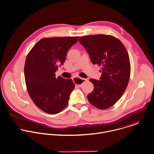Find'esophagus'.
Here are the masks:
<instances>
[{"label":"esophagus","mask_w":154,"mask_h":154,"mask_svg":"<svg viewBox=\"0 0 154 154\" xmlns=\"http://www.w3.org/2000/svg\"><path fill=\"white\" fill-rule=\"evenodd\" d=\"M73 81L74 83H75L77 85L76 86L79 88H80L83 84V83L86 82L88 81L87 79H83V78H80V77H75L73 79Z\"/></svg>","instance_id":"1"}]
</instances>
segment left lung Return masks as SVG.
<instances>
[{
  "label": "left lung",
  "mask_w": 154,
  "mask_h": 154,
  "mask_svg": "<svg viewBox=\"0 0 154 154\" xmlns=\"http://www.w3.org/2000/svg\"><path fill=\"white\" fill-rule=\"evenodd\" d=\"M79 42L86 49L93 64L101 66L99 80L91 79L94 85L88 95L89 102L100 109L114 105L125 91L130 79V63L123 43L109 35L82 36Z\"/></svg>",
  "instance_id": "1"
}]
</instances>
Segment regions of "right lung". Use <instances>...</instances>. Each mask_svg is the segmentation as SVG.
<instances>
[{
	"label": "right lung",
	"mask_w": 154,
	"mask_h": 154,
	"mask_svg": "<svg viewBox=\"0 0 154 154\" xmlns=\"http://www.w3.org/2000/svg\"><path fill=\"white\" fill-rule=\"evenodd\" d=\"M79 38H42L27 56L24 76L27 91L35 105L46 113L58 114L68 103L75 84L71 79L55 77V73L63 65L68 51Z\"/></svg>",
	"instance_id": "1"
}]
</instances>
